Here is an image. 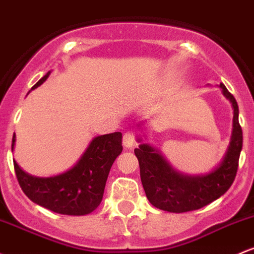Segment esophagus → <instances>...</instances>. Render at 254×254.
<instances>
[{
  "instance_id": "obj_1",
  "label": "esophagus",
  "mask_w": 254,
  "mask_h": 254,
  "mask_svg": "<svg viewBox=\"0 0 254 254\" xmlns=\"http://www.w3.org/2000/svg\"><path fill=\"white\" fill-rule=\"evenodd\" d=\"M123 143H124V147H127V148H132L136 143L135 132L132 131L125 132L124 136H123Z\"/></svg>"
}]
</instances>
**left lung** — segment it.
I'll return each instance as SVG.
<instances>
[{
  "mask_svg": "<svg viewBox=\"0 0 254 254\" xmlns=\"http://www.w3.org/2000/svg\"><path fill=\"white\" fill-rule=\"evenodd\" d=\"M223 95L230 101L234 110L233 130L229 146L218 165L207 174L188 175L177 171L166 160L163 153L149 143H143V123L137 125L138 148L135 155L140 164L142 186L147 199L153 206L174 213L197 210L221 197L235 180L239 158L242 149V130L239 124V106L235 97L221 83Z\"/></svg>",
  "mask_w": 254,
  "mask_h": 254,
  "instance_id": "obj_1",
  "label": "left lung"
}]
</instances>
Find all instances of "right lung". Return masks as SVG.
<instances>
[{"label": "right lung", "mask_w": 254, "mask_h": 254, "mask_svg": "<svg viewBox=\"0 0 254 254\" xmlns=\"http://www.w3.org/2000/svg\"><path fill=\"white\" fill-rule=\"evenodd\" d=\"M49 76L50 71L31 90L43 84ZM14 147L15 133L12 152ZM122 150V132L107 133L94 137L77 163L63 174L50 177L32 176L15 160L14 169L21 189L35 204L60 214L84 216L96 210L101 202L110 170Z\"/></svg>", "instance_id": "obj_1"}]
</instances>
